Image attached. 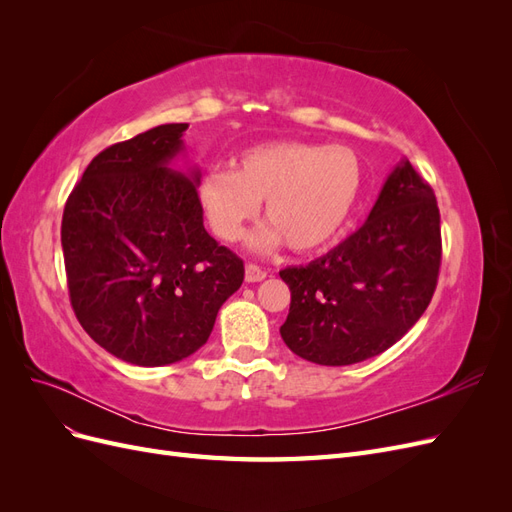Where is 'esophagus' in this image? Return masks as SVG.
<instances>
[{"label":"esophagus","instance_id":"esophagus-1","mask_svg":"<svg viewBox=\"0 0 512 512\" xmlns=\"http://www.w3.org/2000/svg\"><path fill=\"white\" fill-rule=\"evenodd\" d=\"M267 277V271L260 269L254 262H247L245 265V282H262Z\"/></svg>","mask_w":512,"mask_h":512}]
</instances>
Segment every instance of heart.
Segmentation results:
<instances>
[{
	"label": "heart",
	"instance_id": "b5f03b06",
	"mask_svg": "<svg viewBox=\"0 0 512 512\" xmlns=\"http://www.w3.org/2000/svg\"><path fill=\"white\" fill-rule=\"evenodd\" d=\"M363 185V162L350 147L277 138L243 149L235 173L209 170L198 183V203L224 241L241 239L265 203L269 224L252 237L256 250L286 243L297 254H314L342 235Z\"/></svg>",
	"mask_w": 512,
	"mask_h": 512
}]
</instances>
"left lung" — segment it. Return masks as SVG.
Returning <instances> with one entry per match:
<instances>
[{
  "label": "left lung",
  "instance_id": "1",
  "mask_svg": "<svg viewBox=\"0 0 512 512\" xmlns=\"http://www.w3.org/2000/svg\"><path fill=\"white\" fill-rule=\"evenodd\" d=\"M440 260L436 194L401 160L359 230L309 265L280 271L290 288L282 339L318 365L371 359L423 316Z\"/></svg>",
  "mask_w": 512,
  "mask_h": 512
}]
</instances>
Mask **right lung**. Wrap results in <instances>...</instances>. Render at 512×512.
<instances>
[{
	"label": "right lung",
	"mask_w": 512,
	"mask_h": 512,
	"mask_svg": "<svg viewBox=\"0 0 512 512\" xmlns=\"http://www.w3.org/2000/svg\"><path fill=\"white\" fill-rule=\"evenodd\" d=\"M188 123H164L89 162L61 220L70 303L117 359L160 367L207 344L243 260L215 241L198 203V168H170Z\"/></svg>",
	"instance_id": "add662e5"
}]
</instances>
